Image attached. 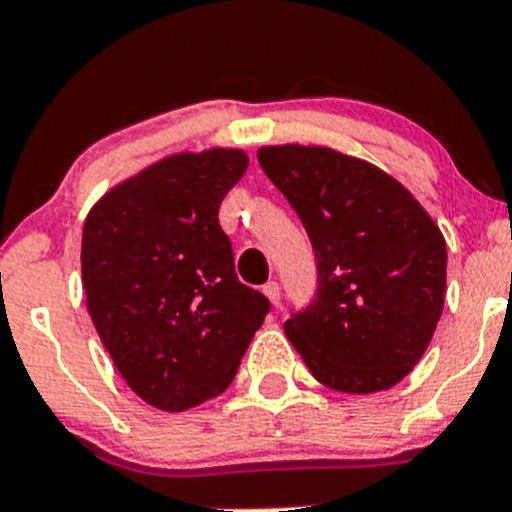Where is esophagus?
Listing matches in <instances>:
<instances>
[{
  "instance_id": "esophagus-1",
  "label": "esophagus",
  "mask_w": 512,
  "mask_h": 512,
  "mask_svg": "<svg viewBox=\"0 0 512 512\" xmlns=\"http://www.w3.org/2000/svg\"><path fill=\"white\" fill-rule=\"evenodd\" d=\"M264 294H266V299H269L274 306L281 304V289H279V284H276V281H269V284H264Z\"/></svg>"
}]
</instances>
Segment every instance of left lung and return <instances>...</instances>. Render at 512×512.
Wrapping results in <instances>:
<instances>
[{"label":"left lung","mask_w":512,"mask_h":512,"mask_svg":"<svg viewBox=\"0 0 512 512\" xmlns=\"http://www.w3.org/2000/svg\"><path fill=\"white\" fill-rule=\"evenodd\" d=\"M259 163L304 223L319 286L284 332L309 372L349 394L412 372L445 306L447 246L430 213L367 160L321 145H266Z\"/></svg>","instance_id":"1"}]
</instances>
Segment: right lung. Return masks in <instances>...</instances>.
I'll use <instances>...</instances> for the list:
<instances>
[{
  "instance_id": "1",
  "label": "right lung",
  "mask_w": 512,
  "mask_h": 512,
  "mask_svg": "<svg viewBox=\"0 0 512 512\" xmlns=\"http://www.w3.org/2000/svg\"><path fill=\"white\" fill-rule=\"evenodd\" d=\"M236 148L175 153L105 193L82 228L87 311L128 387L183 412L226 392L271 304L233 271L218 223Z\"/></svg>"
}]
</instances>
